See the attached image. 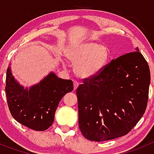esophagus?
Returning <instances> with one entry per match:
<instances>
[{
	"label": "esophagus",
	"instance_id": "34e87169",
	"mask_svg": "<svg viewBox=\"0 0 154 154\" xmlns=\"http://www.w3.org/2000/svg\"><path fill=\"white\" fill-rule=\"evenodd\" d=\"M73 82H74V89H77V87L79 86V83L77 81H74Z\"/></svg>",
	"mask_w": 154,
	"mask_h": 154
}]
</instances>
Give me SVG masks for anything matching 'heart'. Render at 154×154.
<instances>
[{
  "label": "heart",
  "instance_id": "1",
  "mask_svg": "<svg viewBox=\"0 0 154 154\" xmlns=\"http://www.w3.org/2000/svg\"><path fill=\"white\" fill-rule=\"evenodd\" d=\"M65 55L75 63V72L81 78L96 77L103 71L109 59V51L106 46L94 42H84L71 45Z\"/></svg>",
  "mask_w": 154,
  "mask_h": 154
}]
</instances>
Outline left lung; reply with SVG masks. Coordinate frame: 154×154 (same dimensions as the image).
<instances>
[{
    "mask_svg": "<svg viewBox=\"0 0 154 154\" xmlns=\"http://www.w3.org/2000/svg\"><path fill=\"white\" fill-rule=\"evenodd\" d=\"M150 83L149 68L139 51L112 59L96 77L76 89L79 126L92 141L127 134L145 112Z\"/></svg>",
    "mask_w": 154,
    "mask_h": 154,
    "instance_id": "obj_1",
    "label": "left lung"
}]
</instances>
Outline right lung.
<instances>
[{
	"label": "right lung",
	"instance_id": "add662e5",
	"mask_svg": "<svg viewBox=\"0 0 154 154\" xmlns=\"http://www.w3.org/2000/svg\"><path fill=\"white\" fill-rule=\"evenodd\" d=\"M72 90V80L58 78L52 72L38 84L24 88L14 79L11 66L7 69L5 92L11 113L19 123L31 130L48 129L59 102Z\"/></svg>",
	"mask_w": 154,
	"mask_h": 154
}]
</instances>
